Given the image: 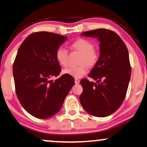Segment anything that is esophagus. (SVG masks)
I'll list each match as a JSON object with an SVG mask.
<instances>
[{
    "instance_id": "1",
    "label": "esophagus",
    "mask_w": 147,
    "mask_h": 147,
    "mask_svg": "<svg viewBox=\"0 0 147 147\" xmlns=\"http://www.w3.org/2000/svg\"><path fill=\"white\" fill-rule=\"evenodd\" d=\"M80 80H78V79H77V78H76V79H75V84H80Z\"/></svg>"
}]
</instances>
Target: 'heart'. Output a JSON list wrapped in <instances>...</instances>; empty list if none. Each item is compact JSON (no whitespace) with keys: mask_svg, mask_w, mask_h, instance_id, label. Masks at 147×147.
<instances>
[{"mask_svg":"<svg viewBox=\"0 0 147 147\" xmlns=\"http://www.w3.org/2000/svg\"><path fill=\"white\" fill-rule=\"evenodd\" d=\"M70 48L82 54L80 59L81 65L76 67H69L63 70L62 73L75 78H80L86 74L88 67H92L95 65L99 58V54L95 50L94 45L89 40L79 38L72 42ZM56 59L61 66L66 67L68 65V52L66 49L59 47L56 52Z\"/></svg>","mask_w":147,"mask_h":147,"instance_id":"b5f03b06","label":"heart"}]
</instances>
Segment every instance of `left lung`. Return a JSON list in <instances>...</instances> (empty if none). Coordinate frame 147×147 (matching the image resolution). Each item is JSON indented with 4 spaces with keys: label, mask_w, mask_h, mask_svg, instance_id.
Masks as SVG:
<instances>
[{
    "label": "left lung",
    "mask_w": 147,
    "mask_h": 147,
    "mask_svg": "<svg viewBox=\"0 0 147 147\" xmlns=\"http://www.w3.org/2000/svg\"><path fill=\"white\" fill-rule=\"evenodd\" d=\"M81 35L97 38L99 58L89 74L96 82L81 80L80 103L91 115L105 117L119 108L126 95L131 74L128 50L122 39L109 30L96 29Z\"/></svg>",
    "instance_id": "8db88e82"
}]
</instances>
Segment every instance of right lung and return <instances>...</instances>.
Returning <instances> with one entry per match:
<instances>
[{
    "label": "right lung",
    "mask_w": 147,
    "mask_h": 147,
    "mask_svg": "<svg viewBox=\"0 0 147 147\" xmlns=\"http://www.w3.org/2000/svg\"><path fill=\"white\" fill-rule=\"evenodd\" d=\"M67 38L39 32L28 36L18 48L13 65V77L19 101L35 117L47 119L60 110L75 84L73 77L63 75L55 81L61 67L56 52Z\"/></svg>",
    "instance_id": "right-lung-1"
}]
</instances>
